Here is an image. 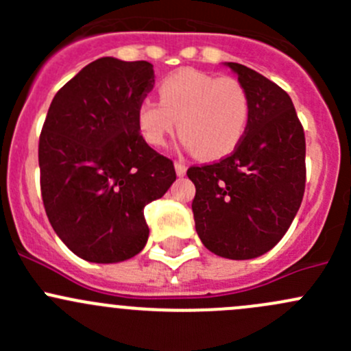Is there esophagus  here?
Segmentation results:
<instances>
[{"mask_svg":"<svg viewBox=\"0 0 351 351\" xmlns=\"http://www.w3.org/2000/svg\"><path fill=\"white\" fill-rule=\"evenodd\" d=\"M175 169H176V175H178V176H185L186 166L183 165V162H175Z\"/></svg>","mask_w":351,"mask_h":351,"instance_id":"esophagus-1","label":"esophagus"}]
</instances>
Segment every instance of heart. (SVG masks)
I'll list each match as a JSON object with an SVG mask.
<instances>
[{"mask_svg":"<svg viewBox=\"0 0 351 351\" xmlns=\"http://www.w3.org/2000/svg\"><path fill=\"white\" fill-rule=\"evenodd\" d=\"M159 101L137 107V129L149 146L159 147L175 132L182 146L202 159L226 158L239 146L250 120V98L234 77L180 69L159 83Z\"/></svg>","mask_w":351,"mask_h":351,"instance_id":"b5f03b06","label":"heart"}]
</instances>
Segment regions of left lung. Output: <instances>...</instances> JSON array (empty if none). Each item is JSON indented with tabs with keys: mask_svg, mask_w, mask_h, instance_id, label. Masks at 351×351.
I'll use <instances>...</instances> for the list:
<instances>
[{
	"mask_svg": "<svg viewBox=\"0 0 351 351\" xmlns=\"http://www.w3.org/2000/svg\"><path fill=\"white\" fill-rule=\"evenodd\" d=\"M250 98V120L234 153L192 166L195 229L208 251L251 260L270 251L292 224L306 189V137L289 95L256 71L226 62Z\"/></svg>",
	"mask_w": 351,
	"mask_h": 351,
	"instance_id": "8db88e82",
	"label": "left lung"
}]
</instances>
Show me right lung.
<instances>
[{
    "instance_id": "right-lung-1",
    "label": "right lung",
    "mask_w": 351,
    "mask_h": 351,
    "mask_svg": "<svg viewBox=\"0 0 351 351\" xmlns=\"http://www.w3.org/2000/svg\"><path fill=\"white\" fill-rule=\"evenodd\" d=\"M154 86L153 64L100 58L56 93L38 141L45 214L61 241L91 263L144 250V207L176 180L171 159L147 146L137 107Z\"/></svg>"
}]
</instances>
